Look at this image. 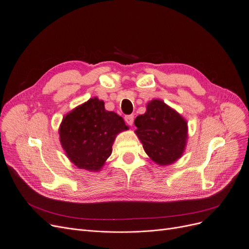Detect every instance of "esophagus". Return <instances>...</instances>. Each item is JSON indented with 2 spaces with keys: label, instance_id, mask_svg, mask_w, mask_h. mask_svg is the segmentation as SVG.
<instances>
[{
  "label": "esophagus",
  "instance_id": "34e87169",
  "mask_svg": "<svg viewBox=\"0 0 249 249\" xmlns=\"http://www.w3.org/2000/svg\"><path fill=\"white\" fill-rule=\"evenodd\" d=\"M125 119V122L128 124V125H132L133 124V121H134V116L133 115H127L124 117Z\"/></svg>",
  "mask_w": 249,
  "mask_h": 249
}]
</instances>
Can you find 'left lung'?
Masks as SVG:
<instances>
[{
    "label": "left lung",
    "mask_w": 249,
    "mask_h": 249,
    "mask_svg": "<svg viewBox=\"0 0 249 249\" xmlns=\"http://www.w3.org/2000/svg\"><path fill=\"white\" fill-rule=\"evenodd\" d=\"M134 124L144 152L154 162L168 165L181 157L188 136L187 122L162 100L149 103L146 112L136 117Z\"/></svg>",
    "instance_id": "obj_1"
}]
</instances>
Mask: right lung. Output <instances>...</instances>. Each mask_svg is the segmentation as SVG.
Returning <instances> with one entry per match:
<instances>
[{"label":"right lung","mask_w":249,"mask_h":249,"mask_svg":"<svg viewBox=\"0 0 249 249\" xmlns=\"http://www.w3.org/2000/svg\"><path fill=\"white\" fill-rule=\"evenodd\" d=\"M122 117L94 97L63 118L59 137L69 159L81 169L98 171L112 154L116 135L127 129Z\"/></svg>","instance_id":"right-lung-1"}]
</instances>
